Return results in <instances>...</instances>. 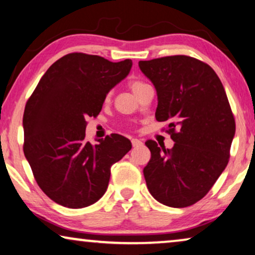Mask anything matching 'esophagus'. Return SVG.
Here are the masks:
<instances>
[{"instance_id":"34e87169","label":"esophagus","mask_w":255,"mask_h":255,"mask_svg":"<svg viewBox=\"0 0 255 255\" xmlns=\"http://www.w3.org/2000/svg\"><path fill=\"white\" fill-rule=\"evenodd\" d=\"M131 142H132V146H133V147H139V146L142 145L141 140H139V139H134V138L132 139Z\"/></svg>"}]
</instances>
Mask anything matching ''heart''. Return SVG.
Returning a JSON list of instances; mask_svg holds the SVG:
<instances>
[{"mask_svg": "<svg viewBox=\"0 0 255 255\" xmlns=\"http://www.w3.org/2000/svg\"><path fill=\"white\" fill-rule=\"evenodd\" d=\"M144 86H146L144 82L137 81V80H134V81H131V82H130V88H131L132 92H133V94L137 93L138 90L141 89Z\"/></svg>", "mask_w": 255, "mask_h": 255, "instance_id": "heart-1", "label": "heart"}]
</instances>
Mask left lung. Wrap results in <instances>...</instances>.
<instances>
[{
    "instance_id": "obj_1",
    "label": "left lung",
    "mask_w": 255,
    "mask_h": 255,
    "mask_svg": "<svg viewBox=\"0 0 255 255\" xmlns=\"http://www.w3.org/2000/svg\"><path fill=\"white\" fill-rule=\"evenodd\" d=\"M158 96L155 118L169 121L172 149L146 141L148 191L160 203L186 208L203 198L229 162L236 123L221 80L210 66L187 55L139 61Z\"/></svg>"
}]
</instances>
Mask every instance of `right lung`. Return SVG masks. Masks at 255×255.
Instances as JSON below:
<instances>
[{
  "instance_id": "1",
  "label": "right lung",
  "mask_w": 255,
  "mask_h": 255,
  "mask_svg": "<svg viewBox=\"0 0 255 255\" xmlns=\"http://www.w3.org/2000/svg\"><path fill=\"white\" fill-rule=\"evenodd\" d=\"M131 67L130 59L67 54L47 69L26 102L24 155L55 203L72 209L95 203L107 191L111 166L131 149V141L116 133L97 145L86 141V120L101 113L108 93Z\"/></svg>"
}]
</instances>
